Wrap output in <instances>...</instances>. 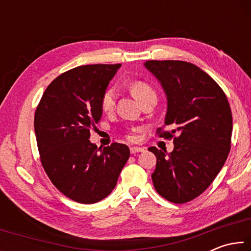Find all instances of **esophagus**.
<instances>
[{
	"mask_svg": "<svg viewBox=\"0 0 251 251\" xmlns=\"http://www.w3.org/2000/svg\"><path fill=\"white\" fill-rule=\"evenodd\" d=\"M145 150H144L143 147H137V146H134V147H130V152L131 154H136V152H142Z\"/></svg>",
	"mask_w": 251,
	"mask_h": 251,
	"instance_id": "34e87169",
	"label": "esophagus"
}]
</instances>
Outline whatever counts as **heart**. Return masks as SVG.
Wrapping results in <instances>:
<instances>
[{"instance_id": "obj_1", "label": "heart", "mask_w": 251, "mask_h": 251, "mask_svg": "<svg viewBox=\"0 0 251 251\" xmlns=\"http://www.w3.org/2000/svg\"><path fill=\"white\" fill-rule=\"evenodd\" d=\"M130 92L133 94L136 100L139 101L143 100L146 96L155 94V91L152 90L151 85H148L145 82L142 80H136V82L131 83L130 85ZM116 100V90L114 87H108L103 92L100 97V107L104 112H110L114 108Z\"/></svg>"}]
</instances>
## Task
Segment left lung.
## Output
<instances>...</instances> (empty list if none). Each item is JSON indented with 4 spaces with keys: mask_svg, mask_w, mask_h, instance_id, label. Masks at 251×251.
I'll use <instances>...</instances> for the list:
<instances>
[{
    "mask_svg": "<svg viewBox=\"0 0 251 251\" xmlns=\"http://www.w3.org/2000/svg\"><path fill=\"white\" fill-rule=\"evenodd\" d=\"M146 69L159 80L167 97L165 125L159 137L174 138V151L157 150L152 184L161 197L184 203L209 187L226 161L231 144L232 116L219 85L192 63L146 61Z\"/></svg>",
    "mask_w": 251,
    "mask_h": 251,
    "instance_id": "left-lung-1",
    "label": "left lung"
}]
</instances>
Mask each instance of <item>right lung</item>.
<instances>
[{
  "label": "right lung",
  "instance_id": "1",
  "mask_svg": "<svg viewBox=\"0 0 251 251\" xmlns=\"http://www.w3.org/2000/svg\"><path fill=\"white\" fill-rule=\"evenodd\" d=\"M121 64L84 65L57 76L34 116L41 163L50 181L72 201L94 203L115 188L129 148H97L90 130L100 122V97Z\"/></svg>",
  "mask_w": 251,
  "mask_h": 251
}]
</instances>
